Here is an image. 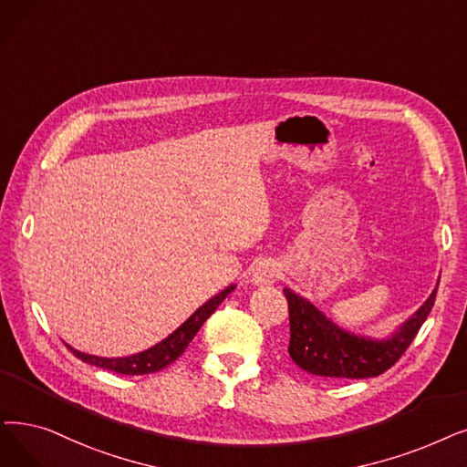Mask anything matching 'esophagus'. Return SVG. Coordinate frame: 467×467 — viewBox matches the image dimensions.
Listing matches in <instances>:
<instances>
[{"instance_id": "obj_1", "label": "esophagus", "mask_w": 467, "mask_h": 467, "mask_svg": "<svg viewBox=\"0 0 467 467\" xmlns=\"http://www.w3.org/2000/svg\"><path fill=\"white\" fill-rule=\"evenodd\" d=\"M280 275V269L275 261H261L252 275V284L257 288H267L273 286Z\"/></svg>"}]
</instances>
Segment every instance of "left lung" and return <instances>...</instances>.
I'll list each match as a JSON object with an SVG mask.
<instances>
[{"mask_svg":"<svg viewBox=\"0 0 467 467\" xmlns=\"http://www.w3.org/2000/svg\"><path fill=\"white\" fill-rule=\"evenodd\" d=\"M439 286V278H437ZM290 309L288 353L301 370L330 379L376 378L402 357L428 318L437 288L389 336L374 337L341 328L307 297L284 288Z\"/></svg>","mask_w":467,"mask_h":467,"instance_id":"8db88e82","label":"left lung"}]
</instances>
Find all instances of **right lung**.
Masks as SVG:
<instances>
[{"mask_svg": "<svg viewBox=\"0 0 467 467\" xmlns=\"http://www.w3.org/2000/svg\"><path fill=\"white\" fill-rule=\"evenodd\" d=\"M236 290V284H231L225 290H221L217 296L208 299L204 306H200L179 328H175L168 337L158 341L156 346L139 351L128 357H99V355H89L74 349L72 346L67 348L78 357L79 360H84L88 364H93V367H99L103 370H112L116 374H128V376H143V374H154L161 368H166L168 364L177 360L183 351L187 349L196 332L202 328L212 313L221 306L223 299H225L229 294Z\"/></svg>", "mask_w": 467, "mask_h": 467, "instance_id": "add662e5", "label": "right lung"}]
</instances>
